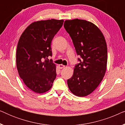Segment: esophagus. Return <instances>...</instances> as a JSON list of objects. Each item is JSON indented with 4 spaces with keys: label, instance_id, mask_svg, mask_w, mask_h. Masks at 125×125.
I'll use <instances>...</instances> for the list:
<instances>
[{
    "label": "esophagus",
    "instance_id": "34e87169",
    "mask_svg": "<svg viewBox=\"0 0 125 125\" xmlns=\"http://www.w3.org/2000/svg\"><path fill=\"white\" fill-rule=\"evenodd\" d=\"M65 66L64 65H62V64L59 65V67L60 69H62V68H65Z\"/></svg>",
    "mask_w": 125,
    "mask_h": 125
}]
</instances>
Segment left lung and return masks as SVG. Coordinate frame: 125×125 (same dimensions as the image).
I'll list each match as a JSON object with an SVG mask.
<instances>
[{
  "label": "left lung",
  "mask_w": 125,
  "mask_h": 125,
  "mask_svg": "<svg viewBox=\"0 0 125 125\" xmlns=\"http://www.w3.org/2000/svg\"><path fill=\"white\" fill-rule=\"evenodd\" d=\"M64 27L69 34L79 63L76 65L68 86L73 94L86 96L102 81L107 66V45L100 29L91 22L76 19L65 20Z\"/></svg>",
  "instance_id": "left-lung-1"
}]
</instances>
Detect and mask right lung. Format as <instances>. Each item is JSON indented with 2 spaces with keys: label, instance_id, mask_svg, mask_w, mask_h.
<instances>
[{
  "label": "right lung",
  "instance_id": "add662e5",
  "mask_svg": "<svg viewBox=\"0 0 125 125\" xmlns=\"http://www.w3.org/2000/svg\"><path fill=\"white\" fill-rule=\"evenodd\" d=\"M64 20L51 19L32 23L21 34L16 51V66L20 77L32 91L43 93L52 88L56 77V65L51 44Z\"/></svg>",
  "mask_w": 125,
  "mask_h": 125
}]
</instances>
